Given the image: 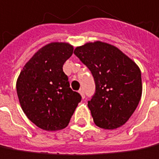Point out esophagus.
Wrapping results in <instances>:
<instances>
[{"label": "esophagus", "instance_id": "esophagus-1", "mask_svg": "<svg viewBox=\"0 0 159 159\" xmlns=\"http://www.w3.org/2000/svg\"><path fill=\"white\" fill-rule=\"evenodd\" d=\"M79 93H80V95H81V97H82V98H83V99H84V98H85V93H84V90L80 88V91H79Z\"/></svg>", "mask_w": 159, "mask_h": 159}]
</instances>
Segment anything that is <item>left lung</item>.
<instances>
[{"label": "left lung", "instance_id": "obj_1", "mask_svg": "<svg viewBox=\"0 0 159 159\" xmlns=\"http://www.w3.org/2000/svg\"><path fill=\"white\" fill-rule=\"evenodd\" d=\"M73 53L90 70L95 83V92L87 102L94 123L105 129L123 125L141 99L139 67L106 43H87Z\"/></svg>", "mask_w": 159, "mask_h": 159}]
</instances>
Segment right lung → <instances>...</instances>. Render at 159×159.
<instances>
[{
    "instance_id": "obj_1",
    "label": "right lung",
    "mask_w": 159,
    "mask_h": 159,
    "mask_svg": "<svg viewBox=\"0 0 159 159\" xmlns=\"http://www.w3.org/2000/svg\"><path fill=\"white\" fill-rule=\"evenodd\" d=\"M72 52L73 47L66 43H49L35 53L18 77L16 91L22 110L42 129L66 128L81 101L63 72Z\"/></svg>"
}]
</instances>
